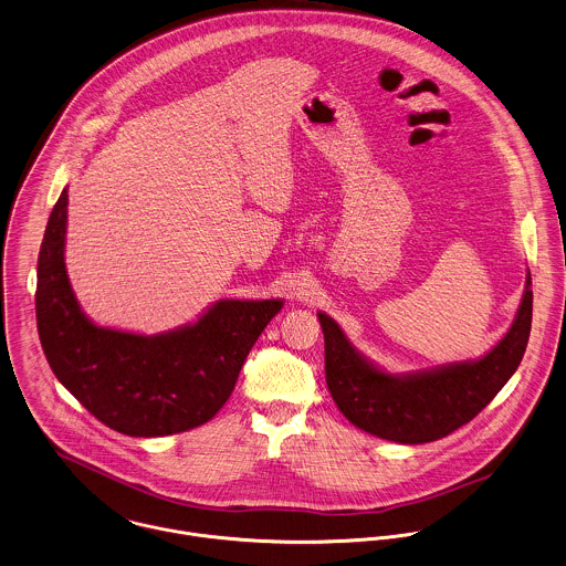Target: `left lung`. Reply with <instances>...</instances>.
Returning a JSON list of instances; mask_svg holds the SVG:
<instances>
[{
  "label": "left lung",
  "instance_id": "1",
  "mask_svg": "<svg viewBox=\"0 0 566 566\" xmlns=\"http://www.w3.org/2000/svg\"><path fill=\"white\" fill-rule=\"evenodd\" d=\"M532 275L510 333L479 360L452 363L431 371L394 376L365 360L324 313L326 382L340 413L365 433L398 444L442 440L468 424L523 360L532 331Z\"/></svg>",
  "mask_w": 566,
  "mask_h": 566
}]
</instances>
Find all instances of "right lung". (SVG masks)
Instances as JSON below:
<instances>
[{
  "instance_id": "right-lung-1",
  "label": "right lung",
  "mask_w": 566,
  "mask_h": 566,
  "mask_svg": "<svg viewBox=\"0 0 566 566\" xmlns=\"http://www.w3.org/2000/svg\"><path fill=\"white\" fill-rule=\"evenodd\" d=\"M65 227L67 190L45 227L34 293L36 331L54 376L94 418L130 438L172 436L212 420L282 300H221L195 326L155 337L98 328L67 280Z\"/></svg>"
}]
</instances>
